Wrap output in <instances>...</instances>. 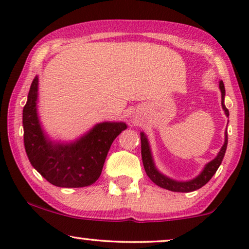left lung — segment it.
Masks as SVG:
<instances>
[{
    "mask_svg": "<svg viewBox=\"0 0 249 249\" xmlns=\"http://www.w3.org/2000/svg\"><path fill=\"white\" fill-rule=\"evenodd\" d=\"M220 90L221 95H222V108L226 113L227 117H229V111L224 105V96H226V89H224V84L222 80H220ZM224 144L222 147H221L220 152L217 153L216 158L212 160V161L207 163V164L204 166L203 171L199 173L196 178L192 180H188V181H178V180L171 179L169 177H166L161 173L156 168L154 164V160H153L152 152H151V146H149L148 139L146 137L144 132H141V141H142V164H144L146 175L149 177V179L152 180L155 185H158L162 188L171 190V192H178V193H189L194 192V190H197L202 188L204 185H206L207 182L210 181L211 178L215 175L216 170L219 169L221 165V162L224 158V154H226V149L228 145V132L226 131L224 134Z\"/></svg>",
    "mask_w": 249,
    "mask_h": 249,
    "instance_id": "1",
    "label": "left lung"
}]
</instances>
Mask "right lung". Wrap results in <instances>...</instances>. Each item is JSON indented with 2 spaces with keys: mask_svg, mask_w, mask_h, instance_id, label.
<instances>
[{
  "mask_svg": "<svg viewBox=\"0 0 249 249\" xmlns=\"http://www.w3.org/2000/svg\"><path fill=\"white\" fill-rule=\"evenodd\" d=\"M38 77L34 78L22 111L23 142L29 162L54 186L79 188L100 178L112 142L127 129L124 122H101L77 141H51L37 113Z\"/></svg>",
  "mask_w": 249,
  "mask_h": 249,
  "instance_id": "1",
  "label": "right lung"
}]
</instances>
